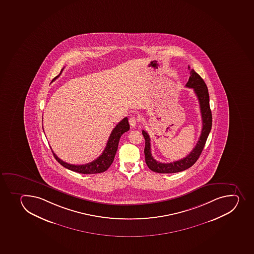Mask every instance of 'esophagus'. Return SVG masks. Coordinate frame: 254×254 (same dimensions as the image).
<instances>
[{
    "mask_svg": "<svg viewBox=\"0 0 254 254\" xmlns=\"http://www.w3.org/2000/svg\"><path fill=\"white\" fill-rule=\"evenodd\" d=\"M138 122H139V119L137 117H135V115H130V118H129V124H130V126L135 127L136 124H138Z\"/></svg>",
    "mask_w": 254,
    "mask_h": 254,
    "instance_id": "obj_1",
    "label": "esophagus"
}]
</instances>
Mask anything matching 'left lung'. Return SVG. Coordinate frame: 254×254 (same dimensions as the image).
<instances>
[{
	"mask_svg": "<svg viewBox=\"0 0 254 254\" xmlns=\"http://www.w3.org/2000/svg\"><path fill=\"white\" fill-rule=\"evenodd\" d=\"M189 70L190 71L189 81L187 83L186 87L193 89L200 104V114L202 119V128L201 133L198 141L195 145V148L191 150L189 155H187L184 159L174 161L172 163H160L155 160L151 154L150 150V138L145 130H142V135L145 138V163L149 167V169L155 173L160 174H172L178 172L184 171L190 167L192 166L196 160H198L199 156L202 152L203 148L205 146V141L207 140L208 135L211 130L212 126V114L210 109V98L208 93L207 86L205 81L197 73L190 67L189 65Z\"/></svg>",
	"mask_w": 254,
	"mask_h": 254,
	"instance_id": "1",
	"label": "left lung"
}]
</instances>
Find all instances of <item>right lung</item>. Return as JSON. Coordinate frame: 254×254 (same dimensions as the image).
<instances>
[{
  "label": "right lung",
  "instance_id": "1",
  "mask_svg": "<svg viewBox=\"0 0 254 254\" xmlns=\"http://www.w3.org/2000/svg\"><path fill=\"white\" fill-rule=\"evenodd\" d=\"M63 70V69H62L60 74L57 75L53 80V81H54L57 78L60 76ZM129 129H130V125L128 123V119L126 117L120 123L117 124V126L114 128V130L110 134L109 140L107 142L106 147L102 153V155H100L99 158H97L96 160L92 161V162L88 163V164H80V165L67 164V163L64 162L61 159H59L54 151H53V154H54V157L59 164H62L63 167H65L66 169H70L71 171L83 174L103 173V172L106 171L107 169H109L110 165H111L112 163L114 162V157H115L118 147H119L120 137L124 132L129 130Z\"/></svg>",
  "mask_w": 254,
  "mask_h": 254
}]
</instances>
